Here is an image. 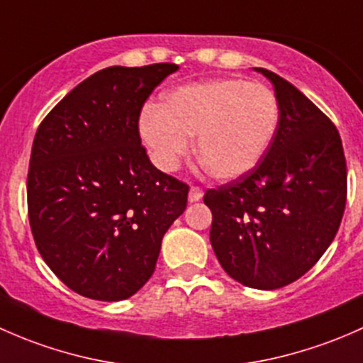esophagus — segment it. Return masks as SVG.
Listing matches in <instances>:
<instances>
[{
	"label": "esophagus",
	"instance_id": "34e87169",
	"mask_svg": "<svg viewBox=\"0 0 363 363\" xmlns=\"http://www.w3.org/2000/svg\"><path fill=\"white\" fill-rule=\"evenodd\" d=\"M201 197H203V190H201L199 186H196V185L190 186V190H189V201H190V203H196V201H199Z\"/></svg>",
	"mask_w": 363,
	"mask_h": 363
}]
</instances>
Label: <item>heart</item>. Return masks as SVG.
Instances as JSON below:
<instances>
[{"instance_id":"heart-1","label":"heart","mask_w":363,"mask_h":363,"mask_svg":"<svg viewBox=\"0 0 363 363\" xmlns=\"http://www.w3.org/2000/svg\"><path fill=\"white\" fill-rule=\"evenodd\" d=\"M279 124V103L262 82L213 78L183 85L147 106L140 134L152 160L174 171L196 136V157L216 180H236L259 166Z\"/></svg>"}]
</instances>
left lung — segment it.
<instances>
[{"label":"left lung","mask_w":363,"mask_h":363,"mask_svg":"<svg viewBox=\"0 0 363 363\" xmlns=\"http://www.w3.org/2000/svg\"><path fill=\"white\" fill-rule=\"evenodd\" d=\"M274 85L279 124L271 147L245 177L208 189L213 252L241 285L276 290L309 271L341 225L348 173L330 118L290 82Z\"/></svg>","instance_id":"left-lung-1"}]
</instances>
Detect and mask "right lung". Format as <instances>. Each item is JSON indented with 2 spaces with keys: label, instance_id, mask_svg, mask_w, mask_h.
I'll list each match as a JSON object with an SVG mask.
<instances>
[{
  "label": "right lung",
  "instance_id": "right-lung-1",
  "mask_svg": "<svg viewBox=\"0 0 363 363\" xmlns=\"http://www.w3.org/2000/svg\"><path fill=\"white\" fill-rule=\"evenodd\" d=\"M178 65L111 66L85 78L43 118L28 171L40 255L73 292L124 301L150 279L189 185L159 171L140 138L145 101Z\"/></svg>",
  "mask_w": 363,
  "mask_h": 363
}]
</instances>
